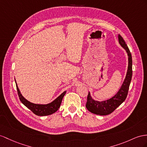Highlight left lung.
Returning <instances> with one entry per match:
<instances>
[{
	"label": "left lung",
	"mask_w": 147,
	"mask_h": 147,
	"mask_svg": "<svg viewBox=\"0 0 147 147\" xmlns=\"http://www.w3.org/2000/svg\"><path fill=\"white\" fill-rule=\"evenodd\" d=\"M119 41L120 45L126 50L129 56V66H128L126 77L117 94L110 99L102 102L95 101L91 98L90 93H88L86 107L89 111L94 114L106 115L111 114L125 100L128 94L131 76H132V59L129 48L123 38L120 35H119Z\"/></svg>",
	"instance_id": "8db88e82"
}]
</instances>
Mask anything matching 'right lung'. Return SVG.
<instances>
[{
  "instance_id": "obj_1",
  "label": "right lung",
  "mask_w": 147,
  "mask_h": 147,
  "mask_svg": "<svg viewBox=\"0 0 147 147\" xmlns=\"http://www.w3.org/2000/svg\"><path fill=\"white\" fill-rule=\"evenodd\" d=\"M17 90L18 92V96L19 97V99L22 103L24 104L25 106L28 108L33 113L36 115L38 116H45L48 115L53 114L56 111L58 110V109L60 107L61 105L62 99L63 98L64 96L65 95L66 91L63 92L61 95H60L58 97H57L54 101H53L52 102L46 105H41V104H33L30 102H29L27 100H26L24 97L22 96L21 93L18 89L17 85Z\"/></svg>"
}]
</instances>
